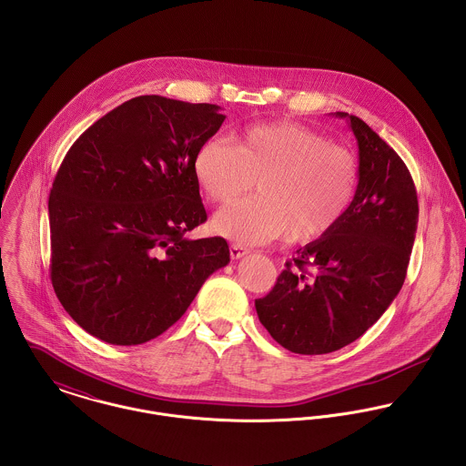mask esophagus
Segmentation results:
<instances>
[{"label":"esophagus","mask_w":466,"mask_h":466,"mask_svg":"<svg viewBox=\"0 0 466 466\" xmlns=\"http://www.w3.org/2000/svg\"><path fill=\"white\" fill-rule=\"evenodd\" d=\"M247 254H248V248H247V247H243V245H239V243H232V245H230V258H245Z\"/></svg>","instance_id":"obj_1"}]
</instances>
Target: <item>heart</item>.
<instances>
[{"label":"heart","mask_w":466,"mask_h":466,"mask_svg":"<svg viewBox=\"0 0 466 466\" xmlns=\"http://www.w3.org/2000/svg\"><path fill=\"white\" fill-rule=\"evenodd\" d=\"M195 178L212 204H228L252 189L258 197L221 208L218 234L241 243H268L289 234L308 245L329 236L349 214L360 186V164L345 147L293 121L250 125L234 145L210 137L193 158Z\"/></svg>","instance_id":"b5f03b06"}]
</instances>
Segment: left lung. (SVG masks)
I'll list each match as a JSON object with an SVG mask.
<instances>
[{"label": "left lung", "instance_id": "left-lung-1", "mask_svg": "<svg viewBox=\"0 0 466 466\" xmlns=\"http://www.w3.org/2000/svg\"><path fill=\"white\" fill-rule=\"evenodd\" d=\"M347 117L360 147V186L343 221L297 250L273 289L256 300L258 321L295 354L339 350L399 295L413 250L418 197L413 177L358 116Z\"/></svg>", "mask_w": 466, "mask_h": 466}]
</instances>
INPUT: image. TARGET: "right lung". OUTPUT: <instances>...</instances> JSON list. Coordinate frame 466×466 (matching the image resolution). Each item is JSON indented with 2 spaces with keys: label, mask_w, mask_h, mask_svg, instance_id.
<instances>
[{
  "label": "right lung",
  "mask_w": 466,
  "mask_h": 466,
  "mask_svg": "<svg viewBox=\"0 0 466 466\" xmlns=\"http://www.w3.org/2000/svg\"><path fill=\"white\" fill-rule=\"evenodd\" d=\"M223 121L218 105L137 96L64 157L48 200L50 275L91 336L127 347L154 339L228 264L223 238H186L208 219L193 158Z\"/></svg>",
  "instance_id": "obj_1"
}]
</instances>
